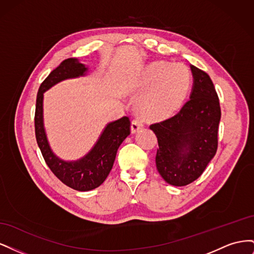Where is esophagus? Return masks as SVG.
I'll return each instance as SVG.
<instances>
[{"label":"esophagus","instance_id":"esophagus-1","mask_svg":"<svg viewBox=\"0 0 254 254\" xmlns=\"http://www.w3.org/2000/svg\"><path fill=\"white\" fill-rule=\"evenodd\" d=\"M143 128V123L140 120H133L131 123V132L135 133L137 131H140V130Z\"/></svg>","mask_w":254,"mask_h":254}]
</instances>
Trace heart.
<instances>
[{"label": "heart", "mask_w": 254, "mask_h": 254, "mask_svg": "<svg viewBox=\"0 0 254 254\" xmlns=\"http://www.w3.org/2000/svg\"><path fill=\"white\" fill-rule=\"evenodd\" d=\"M190 86V73L181 64L156 61L145 67L136 84L146 92L136 102V110L144 118L164 119L181 106Z\"/></svg>", "instance_id": "obj_1"}]
</instances>
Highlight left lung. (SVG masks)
I'll list each match as a JSON object with an SVG mask.
<instances>
[{
    "label": "left lung",
    "instance_id": "obj_1",
    "mask_svg": "<svg viewBox=\"0 0 254 254\" xmlns=\"http://www.w3.org/2000/svg\"><path fill=\"white\" fill-rule=\"evenodd\" d=\"M194 83L189 101L173 118L150 125L157 135L161 177L175 187L198 179L217 150L219 99L210 76L190 65Z\"/></svg>",
    "mask_w": 254,
    "mask_h": 254
}]
</instances>
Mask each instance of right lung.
Segmentation results:
<instances>
[{
    "label": "right lung",
    "mask_w": 254,
    "mask_h": 254,
    "mask_svg": "<svg viewBox=\"0 0 254 254\" xmlns=\"http://www.w3.org/2000/svg\"><path fill=\"white\" fill-rule=\"evenodd\" d=\"M88 67L78 59L64 60L41 83L37 94L35 132L38 146L50 170L65 186L87 191L98 188L108 177L120 145L130 134V120L127 117L107 124L95 145L86 156L77 161L59 159L50 147L43 125V93L54 84L68 78L86 75Z\"/></svg>",
    "instance_id": "right-lung-1"
}]
</instances>
